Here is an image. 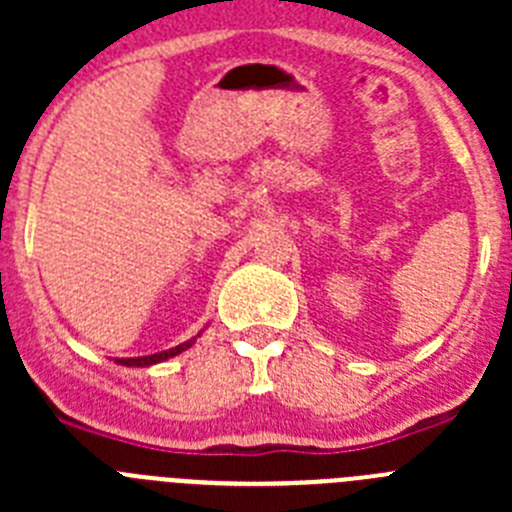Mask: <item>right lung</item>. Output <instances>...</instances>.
I'll return each instance as SVG.
<instances>
[{
	"instance_id": "1",
	"label": "right lung",
	"mask_w": 512,
	"mask_h": 512,
	"mask_svg": "<svg viewBox=\"0 0 512 512\" xmlns=\"http://www.w3.org/2000/svg\"><path fill=\"white\" fill-rule=\"evenodd\" d=\"M200 333H202V330H200ZM200 333H197V336H194V338H189V341L179 343V346L166 348V351H158V354L133 356V359H115V364H120V366H153V364H161V361L171 359V356H179V354H182V351H187V348H192L194 341L200 338Z\"/></svg>"
}]
</instances>
